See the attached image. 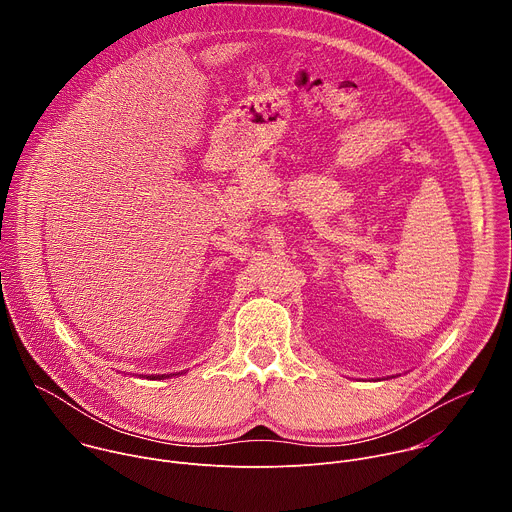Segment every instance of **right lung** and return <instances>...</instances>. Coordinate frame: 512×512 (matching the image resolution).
<instances>
[{"label": "right lung", "mask_w": 512, "mask_h": 512, "mask_svg": "<svg viewBox=\"0 0 512 512\" xmlns=\"http://www.w3.org/2000/svg\"><path fill=\"white\" fill-rule=\"evenodd\" d=\"M154 379H166V375H156V377L152 375V377H150V381H154Z\"/></svg>", "instance_id": "right-lung-1"}]
</instances>
